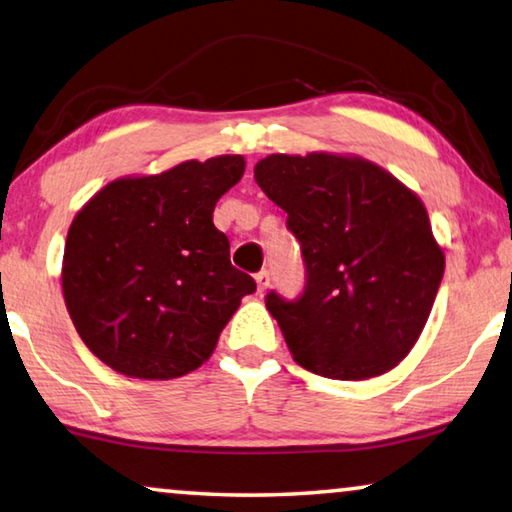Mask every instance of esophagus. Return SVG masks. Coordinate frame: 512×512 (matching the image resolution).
<instances>
[{"label":"esophagus","mask_w":512,"mask_h":512,"mask_svg":"<svg viewBox=\"0 0 512 512\" xmlns=\"http://www.w3.org/2000/svg\"><path fill=\"white\" fill-rule=\"evenodd\" d=\"M255 280H257V291L259 294H262V291H266L269 289V285H271V273L269 271H259L257 275H255Z\"/></svg>","instance_id":"34e87169"}]
</instances>
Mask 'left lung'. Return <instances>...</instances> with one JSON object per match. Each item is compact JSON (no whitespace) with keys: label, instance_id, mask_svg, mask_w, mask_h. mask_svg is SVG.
I'll list each match as a JSON object with an SVG mask.
<instances>
[{"label":"left lung","instance_id":"left-lung-1","mask_svg":"<svg viewBox=\"0 0 512 512\" xmlns=\"http://www.w3.org/2000/svg\"><path fill=\"white\" fill-rule=\"evenodd\" d=\"M255 180L287 212L305 287L266 294L294 360L332 380L396 367L424 330L444 275L426 207L371 161L312 152L271 154Z\"/></svg>","mask_w":512,"mask_h":512}]
</instances>
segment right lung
<instances>
[{
    "label": "right lung",
    "mask_w": 512,
    "mask_h": 512,
    "mask_svg": "<svg viewBox=\"0 0 512 512\" xmlns=\"http://www.w3.org/2000/svg\"><path fill=\"white\" fill-rule=\"evenodd\" d=\"M246 161L223 154L104 186L75 216L63 298L81 342L113 371L170 380L198 369L243 296L214 207Z\"/></svg>",
    "instance_id": "obj_1"
}]
</instances>
